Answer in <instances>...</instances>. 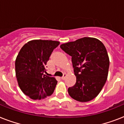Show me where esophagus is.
<instances>
[{
	"label": "esophagus",
	"instance_id": "obj_1",
	"mask_svg": "<svg viewBox=\"0 0 124 124\" xmlns=\"http://www.w3.org/2000/svg\"><path fill=\"white\" fill-rule=\"evenodd\" d=\"M66 76H67V75H66V74H64V75H63V76L61 77V79H62V80H64V79H65V77H66Z\"/></svg>",
	"mask_w": 124,
	"mask_h": 124
}]
</instances>
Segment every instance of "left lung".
<instances>
[{
  "label": "left lung",
  "mask_w": 124,
  "mask_h": 124,
  "mask_svg": "<svg viewBox=\"0 0 124 124\" xmlns=\"http://www.w3.org/2000/svg\"><path fill=\"white\" fill-rule=\"evenodd\" d=\"M72 57L76 83L68 88L69 94L80 102L96 97L106 83L109 58L103 43L94 38L85 37L60 45Z\"/></svg>",
  "instance_id": "left-lung-1"
}]
</instances>
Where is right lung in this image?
I'll list each match as a JSON object with an SVG mask.
<instances>
[{
	"label": "right lung",
	"mask_w": 124,
	"mask_h": 124,
	"mask_svg": "<svg viewBox=\"0 0 124 124\" xmlns=\"http://www.w3.org/2000/svg\"><path fill=\"white\" fill-rule=\"evenodd\" d=\"M59 44L52 40H31L19 51L15 62L16 75L20 89L30 98L43 99L54 93L57 81L45 73L51 54Z\"/></svg>",
	"instance_id": "right-lung-1"
}]
</instances>
